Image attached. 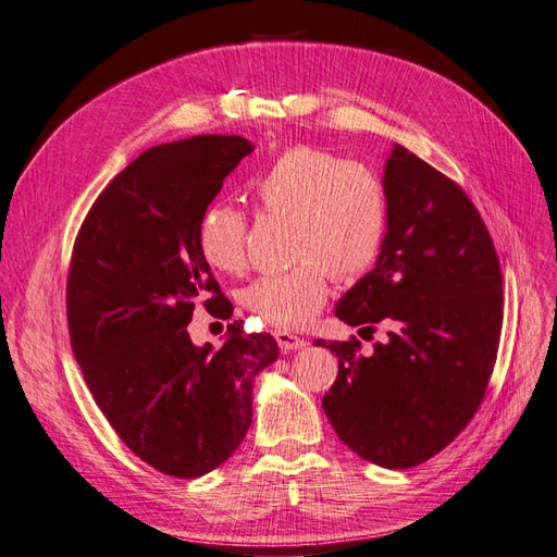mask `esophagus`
I'll return each instance as SVG.
<instances>
[{
	"label": "esophagus",
	"instance_id": "esophagus-1",
	"mask_svg": "<svg viewBox=\"0 0 557 557\" xmlns=\"http://www.w3.org/2000/svg\"><path fill=\"white\" fill-rule=\"evenodd\" d=\"M274 336H276L278 348H281L283 352L299 350V348H305V346L309 344V342L305 339V336H297V334H293V332H288V330H276Z\"/></svg>",
	"mask_w": 557,
	"mask_h": 557
}]
</instances>
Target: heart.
I'll return each mask as SVG.
<instances>
[{
  "label": "heart",
  "mask_w": 557,
  "mask_h": 557,
  "mask_svg": "<svg viewBox=\"0 0 557 557\" xmlns=\"http://www.w3.org/2000/svg\"><path fill=\"white\" fill-rule=\"evenodd\" d=\"M252 190L267 215L293 223L290 258L297 264L252 281L242 305L274 327H305L325 305L330 274L352 283L379 260L387 230L383 183L360 162L297 146L269 164ZM246 237L248 218L237 207L218 201L201 215L197 244L218 272H242Z\"/></svg>",
  "instance_id": "1"
}]
</instances>
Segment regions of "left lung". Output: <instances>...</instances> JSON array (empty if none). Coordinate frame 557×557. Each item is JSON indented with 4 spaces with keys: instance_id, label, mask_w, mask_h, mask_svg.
Here are the masks:
<instances>
[{
    "instance_id": "left-lung-1",
    "label": "left lung",
    "mask_w": 557,
    "mask_h": 557,
    "mask_svg": "<svg viewBox=\"0 0 557 557\" xmlns=\"http://www.w3.org/2000/svg\"><path fill=\"white\" fill-rule=\"evenodd\" d=\"M381 256L334 313L372 342H315L339 358L323 409L339 440L385 469L446 448L476 413L502 330L491 234L458 183L395 144L385 160Z\"/></svg>"
}]
</instances>
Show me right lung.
I'll return each mask as SVG.
<instances>
[{
    "instance_id": "add662e5",
    "label": "right lung",
    "mask_w": 557,
    "mask_h": 557,
    "mask_svg": "<svg viewBox=\"0 0 557 557\" xmlns=\"http://www.w3.org/2000/svg\"><path fill=\"white\" fill-rule=\"evenodd\" d=\"M248 153L237 134L144 150L95 199L74 244L66 323L76 362L123 444L166 476H205L237 450L252 379L278 358L267 332L230 325L221 348L188 334L197 309L232 315L197 230Z\"/></svg>"
}]
</instances>
